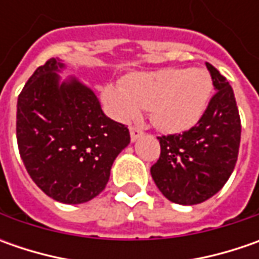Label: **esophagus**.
Segmentation results:
<instances>
[{
	"mask_svg": "<svg viewBox=\"0 0 259 259\" xmlns=\"http://www.w3.org/2000/svg\"><path fill=\"white\" fill-rule=\"evenodd\" d=\"M130 134H131V141L134 143V141H137L140 137H143V134H144V133H143L140 128H135V126H133V128L130 130Z\"/></svg>",
	"mask_w": 259,
	"mask_h": 259,
	"instance_id": "1",
	"label": "esophagus"
}]
</instances>
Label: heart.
<instances>
[{
    "label": "heart",
    "mask_w": 259,
    "mask_h": 259,
    "mask_svg": "<svg viewBox=\"0 0 259 259\" xmlns=\"http://www.w3.org/2000/svg\"><path fill=\"white\" fill-rule=\"evenodd\" d=\"M212 95V79L203 69L168 67L126 76L122 86L105 85L101 99L116 121H135L148 109L164 133H182L202 118Z\"/></svg>",
    "instance_id": "heart-1"
}]
</instances>
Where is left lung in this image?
<instances>
[{"label": "left lung", "mask_w": 259, "mask_h": 259, "mask_svg": "<svg viewBox=\"0 0 259 259\" xmlns=\"http://www.w3.org/2000/svg\"><path fill=\"white\" fill-rule=\"evenodd\" d=\"M206 67L216 94L196 126L158 137L161 154L150 170L158 190L177 204L210 199L228 182L238 160L241 119L234 91L213 66Z\"/></svg>", "instance_id": "obj_1"}]
</instances>
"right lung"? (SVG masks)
<instances>
[{"label":"right lung","mask_w":259,"mask_h":259,"mask_svg":"<svg viewBox=\"0 0 259 259\" xmlns=\"http://www.w3.org/2000/svg\"><path fill=\"white\" fill-rule=\"evenodd\" d=\"M66 65L50 59L35 69L17 102V143L30 177L60 203L92 200L105 189L130 131L104 114L95 92Z\"/></svg>","instance_id":"add662e5"}]
</instances>
